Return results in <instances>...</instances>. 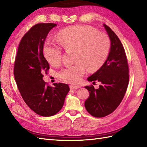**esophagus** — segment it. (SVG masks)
I'll return each mask as SVG.
<instances>
[{
  "label": "esophagus",
  "mask_w": 147,
  "mask_h": 147,
  "mask_svg": "<svg viewBox=\"0 0 147 147\" xmlns=\"http://www.w3.org/2000/svg\"><path fill=\"white\" fill-rule=\"evenodd\" d=\"M80 86L78 85H70V88L73 89V90H76L78 88H80Z\"/></svg>",
  "instance_id": "esophagus-1"
}]
</instances>
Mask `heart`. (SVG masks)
<instances>
[{
    "instance_id": "1",
    "label": "heart",
    "mask_w": 147,
    "mask_h": 147,
    "mask_svg": "<svg viewBox=\"0 0 147 147\" xmlns=\"http://www.w3.org/2000/svg\"><path fill=\"white\" fill-rule=\"evenodd\" d=\"M57 40L65 49L74 50L73 64L67 65L59 71V76L65 82L77 83L85 75L87 67L93 71L104 63L110 52L111 43L107 34L98 32L89 26H72L58 33ZM43 54L50 64L58 65L62 61V48L52 42H46Z\"/></svg>"
}]
</instances>
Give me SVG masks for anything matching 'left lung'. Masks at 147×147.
<instances>
[{
    "label": "left lung",
    "mask_w": 147,
    "mask_h": 147,
    "mask_svg": "<svg viewBox=\"0 0 147 147\" xmlns=\"http://www.w3.org/2000/svg\"><path fill=\"white\" fill-rule=\"evenodd\" d=\"M111 42V51L102 66L91 76L89 82L100 83L98 89L93 85L85 86L90 96L85 102L89 114L103 117L112 113L121 104L129 83V67L123 45L113 31L104 24ZM93 83V84H94Z\"/></svg>",
    "instance_id": "left-lung-1"
}]
</instances>
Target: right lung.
<instances>
[{
    "label": "right lung",
    "mask_w": 147,
    "mask_h": 147,
    "mask_svg": "<svg viewBox=\"0 0 147 147\" xmlns=\"http://www.w3.org/2000/svg\"><path fill=\"white\" fill-rule=\"evenodd\" d=\"M55 23H38L27 32L19 43L14 75L19 91L26 105L36 114L49 117L57 113L64 105L69 87L65 83L49 86L43 80L49 64L43 53L48 33Z\"/></svg>",
    "instance_id": "add662e5"
}]
</instances>
